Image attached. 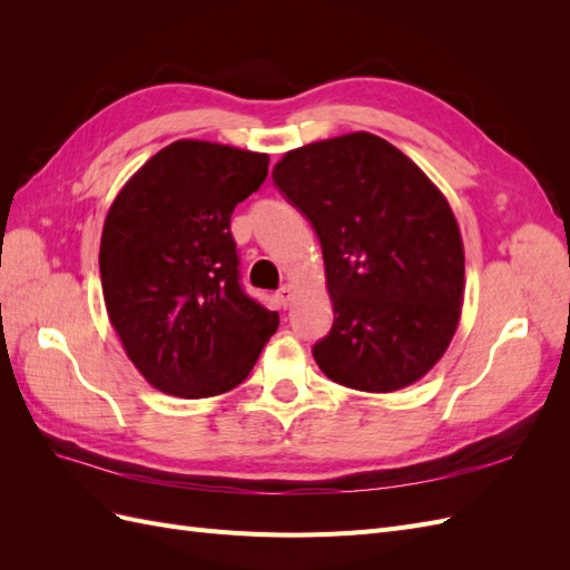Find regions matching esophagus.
<instances>
[{"label":"esophagus","mask_w":570,"mask_h":570,"mask_svg":"<svg viewBox=\"0 0 570 570\" xmlns=\"http://www.w3.org/2000/svg\"><path fill=\"white\" fill-rule=\"evenodd\" d=\"M292 295H295V289H292V285H283V287L278 289V302L287 308L289 302H292Z\"/></svg>","instance_id":"1"}]
</instances>
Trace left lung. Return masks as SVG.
<instances>
[{
    "label": "left lung",
    "instance_id": "left-lung-1",
    "mask_svg": "<svg viewBox=\"0 0 570 570\" xmlns=\"http://www.w3.org/2000/svg\"><path fill=\"white\" fill-rule=\"evenodd\" d=\"M273 183L323 249L335 318L312 350L318 368L361 392L416 383L450 347L463 304V243L444 195L371 132L287 151Z\"/></svg>",
    "mask_w": 570,
    "mask_h": 570
}]
</instances>
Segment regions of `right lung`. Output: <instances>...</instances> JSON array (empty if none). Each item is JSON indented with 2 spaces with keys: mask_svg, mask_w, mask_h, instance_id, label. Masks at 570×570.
I'll return each mask as SVG.
<instances>
[{
  "mask_svg": "<svg viewBox=\"0 0 570 570\" xmlns=\"http://www.w3.org/2000/svg\"><path fill=\"white\" fill-rule=\"evenodd\" d=\"M268 154L178 140L120 189L99 245L101 292L128 358L166 394L202 400L245 381L278 314L239 285L233 209Z\"/></svg>",
  "mask_w": 570,
  "mask_h": 570,
  "instance_id": "add662e5",
  "label": "right lung"
}]
</instances>
